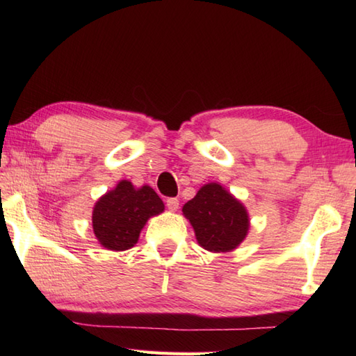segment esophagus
I'll return each instance as SVG.
<instances>
[{"label": "esophagus", "mask_w": 356, "mask_h": 356, "mask_svg": "<svg viewBox=\"0 0 356 356\" xmlns=\"http://www.w3.org/2000/svg\"><path fill=\"white\" fill-rule=\"evenodd\" d=\"M166 208H168L170 211H177L179 209V200L176 197L166 199Z\"/></svg>", "instance_id": "obj_1"}]
</instances>
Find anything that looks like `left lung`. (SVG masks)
Masks as SVG:
<instances>
[{
	"label": "left lung",
	"mask_w": 356,
	"mask_h": 356,
	"mask_svg": "<svg viewBox=\"0 0 356 356\" xmlns=\"http://www.w3.org/2000/svg\"><path fill=\"white\" fill-rule=\"evenodd\" d=\"M199 245L211 252H229L248 236L249 216L243 203L220 184L203 185L182 208Z\"/></svg>",
	"instance_id": "8db88e82"
}]
</instances>
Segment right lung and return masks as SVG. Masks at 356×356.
Returning <instances> with one entry per match:
<instances>
[{
    "instance_id": "right-lung-1",
    "label": "right lung",
    "mask_w": 356,
    "mask_h": 356,
    "mask_svg": "<svg viewBox=\"0 0 356 356\" xmlns=\"http://www.w3.org/2000/svg\"><path fill=\"white\" fill-rule=\"evenodd\" d=\"M163 209V202L153 188H134L128 180H120L115 190L96 202L92 216L95 236L110 251H125L138 243L148 218Z\"/></svg>"
}]
</instances>
